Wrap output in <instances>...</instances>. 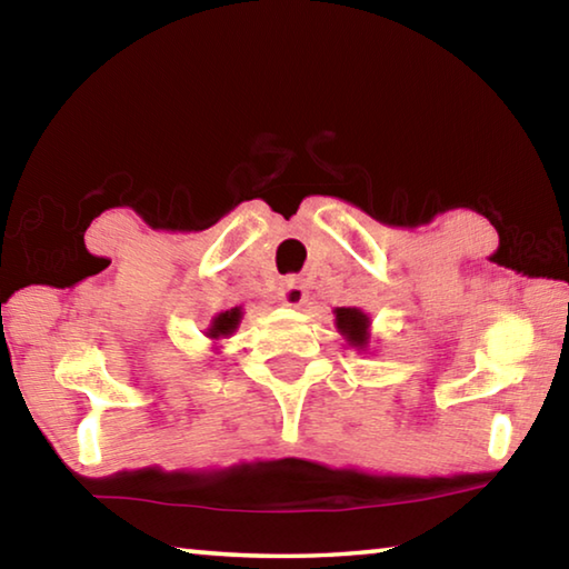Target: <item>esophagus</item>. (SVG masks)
Segmentation results:
<instances>
[{"label":"esophagus","mask_w":569,"mask_h":569,"mask_svg":"<svg viewBox=\"0 0 569 569\" xmlns=\"http://www.w3.org/2000/svg\"><path fill=\"white\" fill-rule=\"evenodd\" d=\"M278 298H281L283 306H301L306 298V286L301 278H296V276L286 278L281 288H278Z\"/></svg>","instance_id":"34e87169"}]
</instances>
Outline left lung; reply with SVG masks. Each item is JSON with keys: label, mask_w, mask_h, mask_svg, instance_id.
I'll use <instances>...</instances> for the list:
<instances>
[{"label": "left lung", "mask_w": 569, "mask_h": 569, "mask_svg": "<svg viewBox=\"0 0 569 569\" xmlns=\"http://www.w3.org/2000/svg\"><path fill=\"white\" fill-rule=\"evenodd\" d=\"M336 326H339V331L351 346H356V349H366L371 321L361 308H336Z\"/></svg>", "instance_id": "1"}]
</instances>
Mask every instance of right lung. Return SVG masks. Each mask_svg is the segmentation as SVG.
I'll list each match as a JSON object with an SVG mask.
<instances>
[{"label": "right lung", "instance_id": "right-lung-1", "mask_svg": "<svg viewBox=\"0 0 569 569\" xmlns=\"http://www.w3.org/2000/svg\"><path fill=\"white\" fill-rule=\"evenodd\" d=\"M240 319H243V311H240V308H230V311L218 313L216 319L210 321L208 339H226V336H230L238 329Z\"/></svg>", "mask_w": 569, "mask_h": 569}]
</instances>
